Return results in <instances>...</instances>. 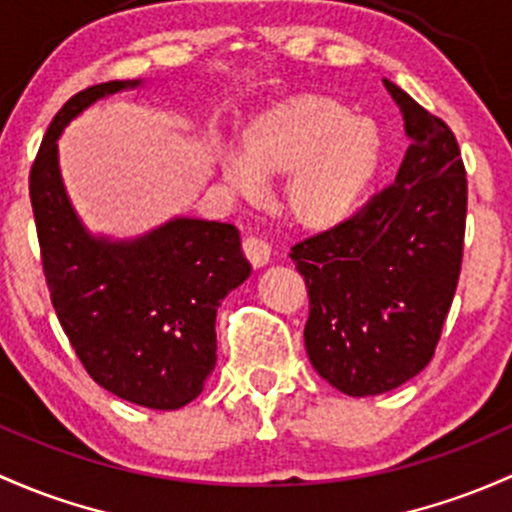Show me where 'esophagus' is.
Segmentation results:
<instances>
[{"label":"esophagus","mask_w":512,"mask_h":512,"mask_svg":"<svg viewBox=\"0 0 512 512\" xmlns=\"http://www.w3.org/2000/svg\"><path fill=\"white\" fill-rule=\"evenodd\" d=\"M242 252H245L247 262H250L252 267H265L272 257L270 245L260 238H252V235L242 240Z\"/></svg>","instance_id":"1"}]
</instances>
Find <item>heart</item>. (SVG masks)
<instances>
[{
    "mask_svg": "<svg viewBox=\"0 0 512 512\" xmlns=\"http://www.w3.org/2000/svg\"><path fill=\"white\" fill-rule=\"evenodd\" d=\"M240 149H215L225 184L252 193L257 176L282 179L279 206L294 228L331 233L363 206L385 157L380 127L346 102L297 93L262 107L240 134Z\"/></svg>",
    "mask_w": 512,
    "mask_h": 512,
    "instance_id": "heart-1",
    "label": "heart"
}]
</instances>
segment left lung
<instances>
[{
	"mask_svg": "<svg viewBox=\"0 0 512 512\" xmlns=\"http://www.w3.org/2000/svg\"><path fill=\"white\" fill-rule=\"evenodd\" d=\"M383 83L410 139L395 184L289 255L309 292L311 365L351 397L383 395L427 368L464 255L469 191L454 132Z\"/></svg>",
	"mask_w": 512,
	"mask_h": 512,
	"instance_id": "left-lung-1",
	"label": "left lung"
}]
</instances>
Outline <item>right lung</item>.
I'll use <instances>...</instances> for the list:
<instances>
[{"instance_id": "right-lung-1", "label": "right lung", "mask_w": 512, "mask_h": 512, "mask_svg": "<svg viewBox=\"0 0 512 512\" xmlns=\"http://www.w3.org/2000/svg\"><path fill=\"white\" fill-rule=\"evenodd\" d=\"M110 80L58 110L29 176L43 274L53 309L90 378L149 410H179L215 368L220 301L250 277L235 225L176 215L134 240L93 235L58 166V137L102 98L139 88Z\"/></svg>"}]
</instances>
